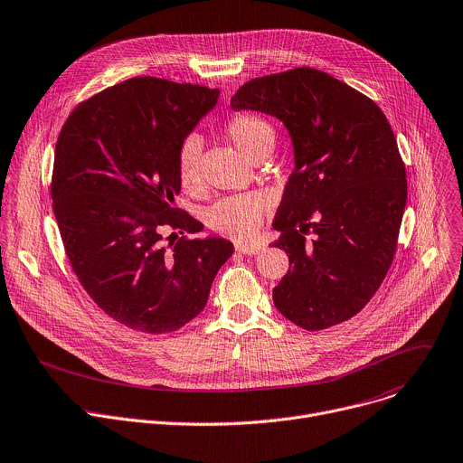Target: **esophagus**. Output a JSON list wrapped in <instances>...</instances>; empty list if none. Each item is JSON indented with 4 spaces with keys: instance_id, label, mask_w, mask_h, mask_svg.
Segmentation results:
<instances>
[{
    "instance_id": "esophagus-1",
    "label": "esophagus",
    "mask_w": 463,
    "mask_h": 463,
    "mask_svg": "<svg viewBox=\"0 0 463 463\" xmlns=\"http://www.w3.org/2000/svg\"><path fill=\"white\" fill-rule=\"evenodd\" d=\"M236 250L241 255H259L266 249V243L262 241H253V243H243V241H236Z\"/></svg>"
}]
</instances>
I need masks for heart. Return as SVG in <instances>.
Listing matches in <instances>:
<instances>
[{"instance_id": "obj_1", "label": "heart", "mask_w": 463, "mask_h": 463, "mask_svg": "<svg viewBox=\"0 0 463 463\" xmlns=\"http://www.w3.org/2000/svg\"><path fill=\"white\" fill-rule=\"evenodd\" d=\"M223 135L247 156L259 158L275 144V128L260 114L236 112L225 125ZM177 179L183 190L194 194L203 184L201 144L188 137L177 151ZM266 201L259 194H238L220 199L206 210V225L225 236L247 240L253 236L264 218Z\"/></svg>"}]
</instances>
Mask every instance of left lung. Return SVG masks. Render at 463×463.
I'll list each match as a JSON object with an SVG mask.
<instances>
[{
    "label": "left lung",
    "mask_w": 463,
    "mask_h": 463,
    "mask_svg": "<svg viewBox=\"0 0 463 463\" xmlns=\"http://www.w3.org/2000/svg\"><path fill=\"white\" fill-rule=\"evenodd\" d=\"M231 105L282 119L296 151L273 222V247L289 259L275 307L305 330L351 319L388 275L406 206L388 118L362 92L307 66L247 80Z\"/></svg>",
    "instance_id": "left-lung-1"
}]
</instances>
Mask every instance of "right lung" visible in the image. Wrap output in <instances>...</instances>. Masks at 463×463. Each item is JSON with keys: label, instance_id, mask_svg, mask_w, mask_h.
I'll return each instance as SVG.
<instances>
[{"label": "right lung", "instance_id": "add662e5", "mask_svg": "<svg viewBox=\"0 0 463 463\" xmlns=\"http://www.w3.org/2000/svg\"><path fill=\"white\" fill-rule=\"evenodd\" d=\"M220 90L133 77L64 121L52 175L66 257L90 299L144 334L175 332L206 305L232 255L223 238L175 206L177 151Z\"/></svg>", "mask_w": 463, "mask_h": 463}]
</instances>
